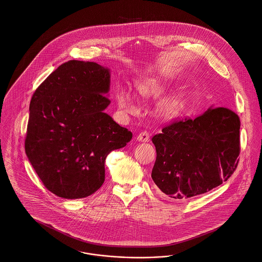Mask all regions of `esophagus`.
Masks as SVG:
<instances>
[{
	"label": "esophagus",
	"mask_w": 262,
	"mask_h": 262,
	"mask_svg": "<svg viewBox=\"0 0 262 262\" xmlns=\"http://www.w3.org/2000/svg\"><path fill=\"white\" fill-rule=\"evenodd\" d=\"M137 139L141 142H148L150 140V134L146 130H144L142 133H140L138 136H137Z\"/></svg>",
	"instance_id": "34e87169"
}]
</instances>
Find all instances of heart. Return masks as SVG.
Listing matches in <instances>:
<instances>
[{
  "label": "heart",
  "mask_w": 262,
  "mask_h": 262,
  "mask_svg": "<svg viewBox=\"0 0 262 262\" xmlns=\"http://www.w3.org/2000/svg\"><path fill=\"white\" fill-rule=\"evenodd\" d=\"M164 90V84L157 79H145L137 83V91L143 98H158L163 94ZM117 102L120 108L127 114L137 115L139 113V104L130 91L126 89L119 90L117 93ZM166 110L168 113L174 114L178 110V104L168 103Z\"/></svg>",
  "instance_id": "heart-1"
}]
</instances>
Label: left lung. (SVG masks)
<instances>
[{"mask_svg": "<svg viewBox=\"0 0 262 262\" xmlns=\"http://www.w3.org/2000/svg\"><path fill=\"white\" fill-rule=\"evenodd\" d=\"M151 179L170 198H191L227 182L237 168L240 119L227 107L174 120L154 135Z\"/></svg>", "mask_w": 262, "mask_h": 262, "instance_id": "1", "label": "left lung"}]
</instances>
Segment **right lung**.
<instances>
[{"instance_id":"obj_1","label":"right lung","mask_w":262,"mask_h":262,"mask_svg":"<svg viewBox=\"0 0 262 262\" xmlns=\"http://www.w3.org/2000/svg\"><path fill=\"white\" fill-rule=\"evenodd\" d=\"M110 71L90 61L59 65L34 91L25 151L44 186L64 199L95 193L104 160L133 134L103 111L111 103Z\"/></svg>"}]
</instances>
